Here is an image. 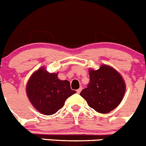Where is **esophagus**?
Returning a JSON list of instances; mask_svg holds the SVG:
<instances>
[{"instance_id": "34e87169", "label": "esophagus", "mask_w": 146, "mask_h": 146, "mask_svg": "<svg viewBox=\"0 0 146 146\" xmlns=\"http://www.w3.org/2000/svg\"><path fill=\"white\" fill-rule=\"evenodd\" d=\"M81 90H82V87H80L78 89L76 90V92H77L78 94H80V93H81Z\"/></svg>"}]
</instances>
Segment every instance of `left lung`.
<instances>
[{"label": "left lung", "mask_w": 146, "mask_h": 146, "mask_svg": "<svg viewBox=\"0 0 146 146\" xmlns=\"http://www.w3.org/2000/svg\"><path fill=\"white\" fill-rule=\"evenodd\" d=\"M89 84L81 95L88 106L97 112L106 114L116 108L123 98L125 84L122 76L108 65L89 70Z\"/></svg>", "instance_id": "8db88e82"}]
</instances>
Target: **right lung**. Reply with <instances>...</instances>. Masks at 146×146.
I'll use <instances>...</instances> for the list:
<instances>
[{"mask_svg":"<svg viewBox=\"0 0 146 146\" xmlns=\"http://www.w3.org/2000/svg\"><path fill=\"white\" fill-rule=\"evenodd\" d=\"M75 93L68 81L58 79V73H49L43 68L31 76L27 85V96L32 105L46 115L56 113Z\"/></svg>","mask_w":146,"mask_h":146,"instance_id":"add662e5","label":"right lung"}]
</instances>
